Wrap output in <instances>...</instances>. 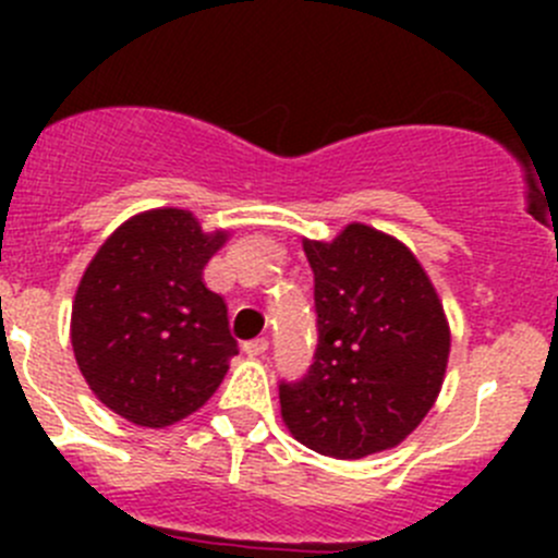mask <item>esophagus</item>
<instances>
[{"label":"esophagus","mask_w":558,"mask_h":558,"mask_svg":"<svg viewBox=\"0 0 558 558\" xmlns=\"http://www.w3.org/2000/svg\"><path fill=\"white\" fill-rule=\"evenodd\" d=\"M243 351L247 356H264L269 351V340L267 337H256V340H247L243 342Z\"/></svg>","instance_id":"34e87169"}]
</instances>
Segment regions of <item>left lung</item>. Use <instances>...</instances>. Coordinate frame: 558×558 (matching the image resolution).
Listing matches in <instances>:
<instances>
[{"label": "left lung", "instance_id": "obj_1", "mask_svg": "<svg viewBox=\"0 0 558 558\" xmlns=\"http://www.w3.org/2000/svg\"><path fill=\"white\" fill-rule=\"evenodd\" d=\"M318 345L302 380H280V413L302 446L335 459L399 446L446 378L451 331L418 258L351 223L331 243L305 240Z\"/></svg>", "mask_w": 558, "mask_h": 558}]
</instances>
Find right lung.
Here are the masks:
<instances>
[{"mask_svg": "<svg viewBox=\"0 0 558 558\" xmlns=\"http://www.w3.org/2000/svg\"><path fill=\"white\" fill-rule=\"evenodd\" d=\"M189 210L140 213L92 258L72 305V351L99 402L137 426H170L221 386L238 340L202 269L227 243Z\"/></svg>", "mask_w": 558, "mask_h": 558, "instance_id": "right-lung-1", "label": "right lung"}]
</instances>
